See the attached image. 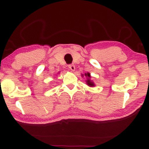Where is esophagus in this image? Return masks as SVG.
Masks as SVG:
<instances>
[{
  "label": "esophagus",
  "mask_w": 149,
  "mask_h": 149,
  "mask_svg": "<svg viewBox=\"0 0 149 149\" xmlns=\"http://www.w3.org/2000/svg\"><path fill=\"white\" fill-rule=\"evenodd\" d=\"M68 68H70L72 71H74V69H75V66H74V64H69L68 65Z\"/></svg>",
  "instance_id": "1"
}]
</instances>
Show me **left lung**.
I'll list each match as a JSON object with an SVG mask.
<instances>
[{"mask_svg": "<svg viewBox=\"0 0 149 149\" xmlns=\"http://www.w3.org/2000/svg\"><path fill=\"white\" fill-rule=\"evenodd\" d=\"M85 76L88 77H90V74H89V73H87V74H85ZM87 85H89V86H91V87L94 86V84H93V83L91 82V81L90 80H89V79H88V80L87 81Z\"/></svg>", "mask_w": 149, "mask_h": 149, "instance_id": "8db88e82", "label": "left lung"}]
</instances>
